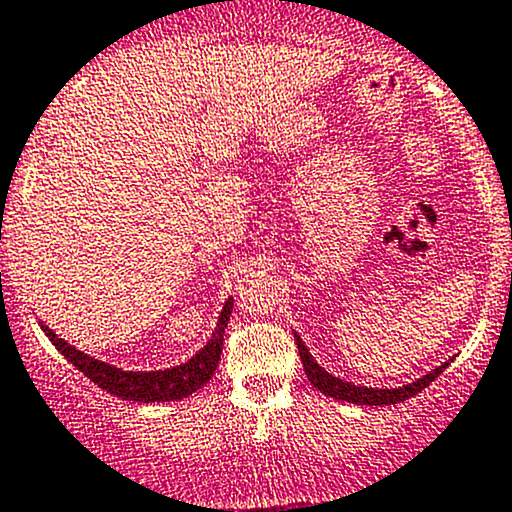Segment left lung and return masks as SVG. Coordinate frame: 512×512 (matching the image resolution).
<instances>
[{
	"label": "left lung",
	"mask_w": 512,
	"mask_h": 512,
	"mask_svg": "<svg viewBox=\"0 0 512 512\" xmlns=\"http://www.w3.org/2000/svg\"><path fill=\"white\" fill-rule=\"evenodd\" d=\"M295 342H298L302 368H305V376H307V381L312 383V388H317L320 393L329 395V398H334V400H346V403H356V405H395V403H403V400H408V398H412V395L420 393V390H425L434 381V378H437L439 373L447 368V364H442L439 368H434L432 373L422 376L420 381L410 383V386H403V388L378 390V388L351 386V383L342 381V378H334L332 373L324 371V368L317 364V361L312 359L310 354H307L305 344H302L300 337H295Z\"/></svg>",
	"instance_id": "1"
}]
</instances>
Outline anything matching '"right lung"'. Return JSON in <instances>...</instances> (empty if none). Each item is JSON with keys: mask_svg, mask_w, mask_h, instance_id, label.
Listing matches in <instances>:
<instances>
[{"mask_svg": "<svg viewBox=\"0 0 512 512\" xmlns=\"http://www.w3.org/2000/svg\"><path fill=\"white\" fill-rule=\"evenodd\" d=\"M229 315H232V298L224 302V310L219 315L217 329H214L212 339L207 342L205 349L200 354H195L188 364L168 368V371H151V373H136V371H122V368H114L102 361L92 359V356L82 354V351L73 349L70 344H65L63 339H58L46 324L41 322L46 337L56 344V349L65 359L70 361L78 371L85 373L92 383H97L107 393L117 395L124 400H136V403H166V400H180L188 398L205 386L212 378L214 368L219 366V356H222V344H224V327H227Z\"/></svg>", "mask_w": 512, "mask_h": 512, "instance_id": "right-lung-1", "label": "right lung"}]
</instances>
